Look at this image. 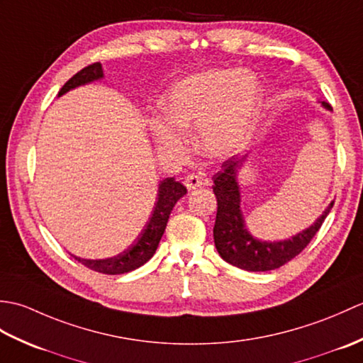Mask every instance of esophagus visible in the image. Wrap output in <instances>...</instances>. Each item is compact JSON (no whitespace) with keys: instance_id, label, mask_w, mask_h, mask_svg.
<instances>
[{"instance_id":"obj_1","label":"esophagus","mask_w":363,"mask_h":363,"mask_svg":"<svg viewBox=\"0 0 363 363\" xmlns=\"http://www.w3.org/2000/svg\"><path fill=\"white\" fill-rule=\"evenodd\" d=\"M203 173H190L186 176V181H184V184H186V187L189 190H195L198 187L203 186Z\"/></svg>"}]
</instances>
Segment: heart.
Returning <instances> with one entry per match:
<instances>
[{
  "label": "heart",
  "mask_w": 363,
  "mask_h": 363,
  "mask_svg": "<svg viewBox=\"0 0 363 363\" xmlns=\"http://www.w3.org/2000/svg\"><path fill=\"white\" fill-rule=\"evenodd\" d=\"M262 98L256 76L238 68H212L187 76L162 99L165 118L151 130L165 150L181 146L182 130L198 128V146L209 156L234 152L250 137Z\"/></svg>",
  "instance_id": "obj_1"
}]
</instances>
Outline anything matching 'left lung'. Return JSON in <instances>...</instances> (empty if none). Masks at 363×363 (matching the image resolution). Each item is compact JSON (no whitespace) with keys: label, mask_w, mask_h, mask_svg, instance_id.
Wrapping results in <instances>:
<instances>
[{"label":"left lung","mask_w":363,"mask_h":363,"mask_svg":"<svg viewBox=\"0 0 363 363\" xmlns=\"http://www.w3.org/2000/svg\"><path fill=\"white\" fill-rule=\"evenodd\" d=\"M326 109L333 111L329 103L323 101ZM248 157L233 156L221 164V169L213 174V194L217 196V218L213 226V240L223 260L246 272H269L287 264L303 251L318 233L323 221L333 209L330 203L321 217L303 233L284 242H262L252 237L245 226L240 211V189L237 182V169L243 167Z\"/></svg>","instance_id":"left-lung-1"}]
</instances>
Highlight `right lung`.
<instances>
[{
    "instance_id": "obj_1",
    "label": "right lung",
    "mask_w": 363,
    "mask_h": 363,
    "mask_svg": "<svg viewBox=\"0 0 363 363\" xmlns=\"http://www.w3.org/2000/svg\"><path fill=\"white\" fill-rule=\"evenodd\" d=\"M103 76H104L103 67L99 62H95L86 68H82L81 72L76 73L73 78H70L64 84V87L59 91V96L67 94L68 90L84 86V84L101 79ZM186 194H187V189L184 187L181 182L174 181V177H167V179L160 181L157 201H156V206H154L151 218L148 223H146V226L140 233V235L137 237V240L130 245L128 250L109 259L91 260V259H81L76 256L73 257L78 262H81L84 267H87L90 269H94V272L103 273V274H123V273L133 272V269L138 267H142L154 256L160 238L165 233L169 213H172L174 204Z\"/></svg>"
}]
</instances>
